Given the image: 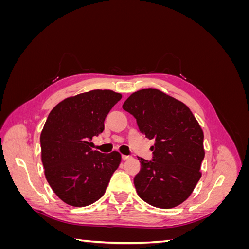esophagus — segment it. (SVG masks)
<instances>
[{
	"label": "esophagus",
	"mask_w": 249,
	"mask_h": 249,
	"mask_svg": "<svg viewBox=\"0 0 249 249\" xmlns=\"http://www.w3.org/2000/svg\"><path fill=\"white\" fill-rule=\"evenodd\" d=\"M122 159H123L124 161L131 160V159H132V157H131V156H125V155H123V156H122Z\"/></svg>",
	"instance_id": "1"
}]
</instances>
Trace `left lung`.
<instances>
[{
    "label": "left lung",
    "instance_id": "left-lung-1",
    "mask_svg": "<svg viewBox=\"0 0 249 249\" xmlns=\"http://www.w3.org/2000/svg\"><path fill=\"white\" fill-rule=\"evenodd\" d=\"M123 108L136 118L139 131L155 140L152 161L138 157L141 169L134 185L139 197L160 209L180 205L201 177L205 150L197 120L185 104L153 88L133 93Z\"/></svg>",
    "mask_w": 249,
    "mask_h": 249
}]
</instances>
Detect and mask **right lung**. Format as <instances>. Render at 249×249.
Here are the masks:
<instances>
[{
  "label": "right lung",
  "instance_id": "1",
  "mask_svg": "<svg viewBox=\"0 0 249 249\" xmlns=\"http://www.w3.org/2000/svg\"><path fill=\"white\" fill-rule=\"evenodd\" d=\"M122 94L92 90L60 102L51 111L40 135L41 161L57 196L72 207L99 200L122 156L92 150V137L105 129V118Z\"/></svg>",
  "mask_w": 249,
  "mask_h": 249
}]
</instances>
